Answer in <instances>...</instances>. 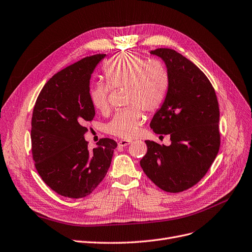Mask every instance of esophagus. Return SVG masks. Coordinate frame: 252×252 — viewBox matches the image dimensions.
<instances>
[{
  "label": "esophagus",
  "mask_w": 252,
  "mask_h": 252,
  "mask_svg": "<svg viewBox=\"0 0 252 252\" xmlns=\"http://www.w3.org/2000/svg\"><path fill=\"white\" fill-rule=\"evenodd\" d=\"M130 143H132V141H128V140H120V141L118 142V146L125 147V146L129 145Z\"/></svg>",
  "instance_id": "1"
}]
</instances>
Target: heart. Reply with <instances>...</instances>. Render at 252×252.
I'll use <instances>...</instances> for the list:
<instances>
[{"label":"heart","instance_id":"b5f03b06","mask_svg":"<svg viewBox=\"0 0 252 252\" xmlns=\"http://www.w3.org/2000/svg\"><path fill=\"white\" fill-rule=\"evenodd\" d=\"M107 84L97 82L91 85L89 97L94 109L106 111L111 89L126 87V105H132L118 111L108 132L123 139L133 138L143 120L141 109L153 112L160 107L168 90V74L158 62H147L138 54L126 52L112 58L104 64Z\"/></svg>","mask_w":252,"mask_h":252}]
</instances>
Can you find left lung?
<instances>
[{
	"instance_id": "8db88e82",
	"label": "left lung",
	"mask_w": 252,
	"mask_h": 252,
	"mask_svg": "<svg viewBox=\"0 0 252 252\" xmlns=\"http://www.w3.org/2000/svg\"><path fill=\"white\" fill-rule=\"evenodd\" d=\"M165 63L168 90L150 127L170 135L169 146L146 140L140 160L147 177L162 190L180 192L198 183L211 167L220 145V107L206 75L182 54L169 48L151 50Z\"/></svg>"
}]
</instances>
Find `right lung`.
Returning a JSON list of instances; mask_svg holds the SVG:
<instances>
[{
    "label": "right lung",
    "mask_w": 252,
    "mask_h": 252,
    "mask_svg": "<svg viewBox=\"0 0 252 252\" xmlns=\"http://www.w3.org/2000/svg\"><path fill=\"white\" fill-rule=\"evenodd\" d=\"M106 54H95L58 72L40 92L32 117V152L48 187L71 199L91 194L110 168L117 143L100 139L87 148L85 125L95 111L89 91L92 74Z\"/></svg>",
    "instance_id": "1"
}]
</instances>
